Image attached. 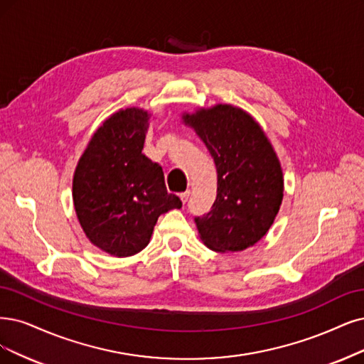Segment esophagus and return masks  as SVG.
<instances>
[{
	"instance_id": "34e87169",
	"label": "esophagus",
	"mask_w": 364,
	"mask_h": 364,
	"mask_svg": "<svg viewBox=\"0 0 364 364\" xmlns=\"http://www.w3.org/2000/svg\"><path fill=\"white\" fill-rule=\"evenodd\" d=\"M189 196H191V191H186V192L180 193V198H181V203H183V204H186V203H187V199H189Z\"/></svg>"
}]
</instances>
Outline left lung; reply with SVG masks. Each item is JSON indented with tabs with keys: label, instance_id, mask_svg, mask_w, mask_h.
I'll return each instance as SVG.
<instances>
[{
	"label": "left lung",
	"instance_id": "1",
	"mask_svg": "<svg viewBox=\"0 0 364 364\" xmlns=\"http://www.w3.org/2000/svg\"><path fill=\"white\" fill-rule=\"evenodd\" d=\"M218 168V196L195 218L199 238L214 252H241L268 232L284 199V172L274 148L249 112L218 103L183 112Z\"/></svg>",
	"mask_w": 364,
	"mask_h": 364
}]
</instances>
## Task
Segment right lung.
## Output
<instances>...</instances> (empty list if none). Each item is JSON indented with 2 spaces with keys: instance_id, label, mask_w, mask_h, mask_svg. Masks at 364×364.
<instances>
[{
  "instance_id": "right-lung-1",
  "label": "right lung",
  "mask_w": 364,
  "mask_h": 364,
  "mask_svg": "<svg viewBox=\"0 0 364 364\" xmlns=\"http://www.w3.org/2000/svg\"><path fill=\"white\" fill-rule=\"evenodd\" d=\"M151 114L130 106L92 133L73 173V205L87 238L117 258L150 243L160 214L181 208L161 166L142 154Z\"/></svg>"
}]
</instances>
